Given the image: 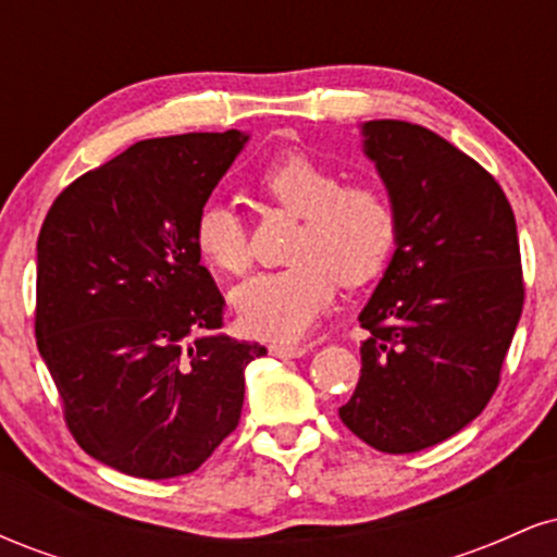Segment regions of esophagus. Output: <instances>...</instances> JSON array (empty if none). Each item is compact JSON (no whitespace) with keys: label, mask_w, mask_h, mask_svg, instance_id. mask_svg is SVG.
Wrapping results in <instances>:
<instances>
[{"label":"esophagus","mask_w":557,"mask_h":557,"mask_svg":"<svg viewBox=\"0 0 557 557\" xmlns=\"http://www.w3.org/2000/svg\"><path fill=\"white\" fill-rule=\"evenodd\" d=\"M270 354L274 359H300V356L309 354L306 345H287V343H272Z\"/></svg>","instance_id":"esophagus-1"}]
</instances>
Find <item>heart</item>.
Instances as JSON below:
<instances>
[{"label":"heart","mask_w":557,"mask_h":557,"mask_svg":"<svg viewBox=\"0 0 557 557\" xmlns=\"http://www.w3.org/2000/svg\"><path fill=\"white\" fill-rule=\"evenodd\" d=\"M270 201L304 216L287 270L261 272L233 290L243 330L264 341H296L330 309L337 283L361 287L380 277L395 246L393 203L369 183L343 185L335 170L304 154L272 162L259 175ZM194 246L203 264L240 274L251 264L246 225L227 203L198 209Z\"/></svg>","instance_id":"obj_1"}]
</instances>
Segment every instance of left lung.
I'll use <instances>...</instances> for the list:
<instances>
[{"label": "left lung", "instance_id": "1", "mask_svg": "<svg viewBox=\"0 0 557 557\" xmlns=\"http://www.w3.org/2000/svg\"><path fill=\"white\" fill-rule=\"evenodd\" d=\"M361 146L395 212V251L359 322L361 376L343 424L417 453L487 406L523 309L516 216L471 157L426 127L369 120Z\"/></svg>", "mask_w": 557, "mask_h": 557}]
</instances>
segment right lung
Here are the masks:
<instances>
[{"mask_svg":"<svg viewBox=\"0 0 557 557\" xmlns=\"http://www.w3.org/2000/svg\"><path fill=\"white\" fill-rule=\"evenodd\" d=\"M248 133L138 140L70 183L36 246V343L73 437L140 479L196 471L238 426L264 345L222 335L198 209Z\"/></svg>","mask_w":557,"mask_h":557,"instance_id":"1","label":"right lung"}]
</instances>
